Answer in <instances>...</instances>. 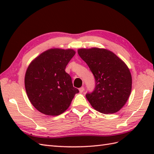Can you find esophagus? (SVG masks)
<instances>
[{
	"instance_id": "34e87169",
	"label": "esophagus",
	"mask_w": 154,
	"mask_h": 154,
	"mask_svg": "<svg viewBox=\"0 0 154 154\" xmlns=\"http://www.w3.org/2000/svg\"><path fill=\"white\" fill-rule=\"evenodd\" d=\"M79 92H80L81 93H82L83 92V91H84L85 89H84V87H81V88H79Z\"/></svg>"
}]
</instances>
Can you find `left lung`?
Segmentation results:
<instances>
[{"label":"left lung","instance_id":"1","mask_svg":"<svg viewBox=\"0 0 154 154\" xmlns=\"http://www.w3.org/2000/svg\"><path fill=\"white\" fill-rule=\"evenodd\" d=\"M77 52L95 78L94 91L86 94L91 105L103 114L119 111L132 91V75L126 64L106 49L80 48Z\"/></svg>","mask_w":154,"mask_h":154}]
</instances>
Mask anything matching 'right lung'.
Instances as JSON below:
<instances>
[{"label":"right lung","mask_w":154,"mask_h":154,"mask_svg":"<svg viewBox=\"0 0 154 154\" xmlns=\"http://www.w3.org/2000/svg\"><path fill=\"white\" fill-rule=\"evenodd\" d=\"M75 51L51 48L31 61L26 71L25 89L31 104L48 116H58L69 107L79 90L65 69Z\"/></svg>","instance_id":"1"}]
</instances>
